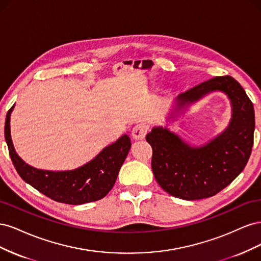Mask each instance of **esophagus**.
I'll return each instance as SVG.
<instances>
[{
	"instance_id": "obj_1",
	"label": "esophagus",
	"mask_w": 261,
	"mask_h": 261,
	"mask_svg": "<svg viewBox=\"0 0 261 261\" xmlns=\"http://www.w3.org/2000/svg\"><path fill=\"white\" fill-rule=\"evenodd\" d=\"M149 130V126L146 123H139L137 125L134 126V128L132 130V136L134 139H144L147 135V133Z\"/></svg>"
}]
</instances>
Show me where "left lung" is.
<instances>
[{
	"label": "left lung",
	"instance_id": "left-lung-1",
	"mask_svg": "<svg viewBox=\"0 0 261 261\" xmlns=\"http://www.w3.org/2000/svg\"><path fill=\"white\" fill-rule=\"evenodd\" d=\"M215 90L227 94L233 114L228 127L209 144L193 148L162 127H154L146 136L152 147L151 168L155 180L165 192L180 199L196 200L215 196L239 176L251 153L254 106L233 77H213L180 93L176 110Z\"/></svg>",
	"mask_w": 261,
	"mask_h": 261
}]
</instances>
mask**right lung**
Segmentation results:
<instances>
[{
    "label": "right lung",
    "mask_w": 261,
    "mask_h": 261,
    "mask_svg": "<svg viewBox=\"0 0 261 261\" xmlns=\"http://www.w3.org/2000/svg\"><path fill=\"white\" fill-rule=\"evenodd\" d=\"M14 106L6 114L4 135L10 156L19 176L54 201L82 204L102 199L115 184L118 172L128 154L132 143L127 135L108 146L83 167L73 171L53 172L30 167L15 152L11 139L10 116Z\"/></svg>",
    "instance_id": "right-lung-1"
}]
</instances>
